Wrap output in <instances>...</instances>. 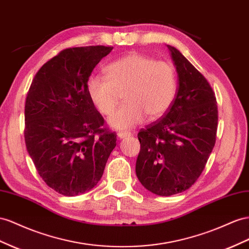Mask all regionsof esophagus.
<instances>
[{"label":"esophagus","instance_id":"1","mask_svg":"<svg viewBox=\"0 0 249 249\" xmlns=\"http://www.w3.org/2000/svg\"><path fill=\"white\" fill-rule=\"evenodd\" d=\"M129 136H131V133H129V132H118L117 133V137L119 139H124L125 137H129Z\"/></svg>","mask_w":249,"mask_h":249}]
</instances>
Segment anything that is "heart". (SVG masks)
I'll use <instances>...</instances> for the list:
<instances>
[{
	"mask_svg": "<svg viewBox=\"0 0 249 249\" xmlns=\"http://www.w3.org/2000/svg\"><path fill=\"white\" fill-rule=\"evenodd\" d=\"M106 77L91 75L87 91L94 107L103 115H110L123 92L124 104L108 119L117 130L132 129L149 119H157L169 110L177 89L173 66L151 56L133 52L110 63Z\"/></svg>",
	"mask_w": 249,
	"mask_h": 249,
	"instance_id": "obj_1",
	"label": "heart"
}]
</instances>
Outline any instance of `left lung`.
Here are the masks:
<instances>
[{
	"label": "left lung",
	"instance_id": "1",
	"mask_svg": "<svg viewBox=\"0 0 249 249\" xmlns=\"http://www.w3.org/2000/svg\"><path fill=\"white\" fill-rule=\"evenodd\" d=\"M178 89L163 118L138 133L136 175L158 196L182 193L196 182L216 142L218 108L212 87L182 55L167 45Z\"/></svg>",
	"mask_w": 249,
	"mask_h": 249
}]
</instances>
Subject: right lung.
I'll return each mask as SVG.
<instances>
[{"label":"right lung","mask_w":249,"mask_h":249,"mask_svg":"<svg viewBox=\"0 0 249 249\" xmlns=\"http://www.w3.org/2000/svg\"><path fill=\"white\" fill-rule=\"evenodd\" d=\"M112 49L63 50L37 71L27 94V152L46 184L64 196L92 190L116 146V134L103 127L87 91L93 69Z\"/></svg>","instance_id":"add662e5"}]
</instances>
